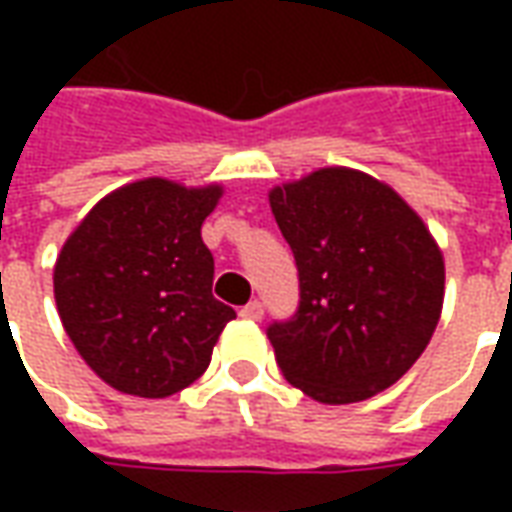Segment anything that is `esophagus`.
<instances>
[{"label": "esophagus", "mask_w": 512, "mask_h": 512, "mask_svg": "<svg viewBox=\"0 0 512 512\" xmlns=\"http://www.w3.org/2000/svg\"><path fill=\"white\" fill-rule=\"evenodd\" d=\"M241 318H246V321H260L263 318V304L260 301H249V304H244L241 307V312H238Z\"/></svg>", "instance_id": "esophagus-1"}]
</instances>
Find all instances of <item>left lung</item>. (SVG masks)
<instances>
[{
    "label": "left lung",
    "mask_w": 512,
    "mask_h": 512,
    "mask_svg": "<svg viewBox=\"0 0 512 512\" xmlns=\"http://www.w3.org/2000/svg\"><path fill=\"white\" fill-rule=\"evenodd\" d=\"M268 200L299 268V307L266 329L282 376L332 406L384 392L439 323L444 260L428 227L389 186L345 167Z\"/></svg>",
    "instance_id": "left-lung-1"
}]
</instances>
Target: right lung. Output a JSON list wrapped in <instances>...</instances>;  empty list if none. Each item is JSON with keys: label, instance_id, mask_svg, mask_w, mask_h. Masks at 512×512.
I'll return each mask as SVG.
<instances>
[{"label": "right lung", "instance_id": "add662e5", "mask_svg": "<svg viewBox=\"0 0 512 512\" xmlns=\"http://www.w3.org/2000/svg\"><path fill=\"white\" fill-rule=\"evenodd\" d=\"M219 186L147 178L112 191L62 246L54 299L62 326L106 384L169 397L211 365L233 307L213 299L200 227Z\"/></svg>", "mask_w": 512, "mask_h": 512}]
</instances>
